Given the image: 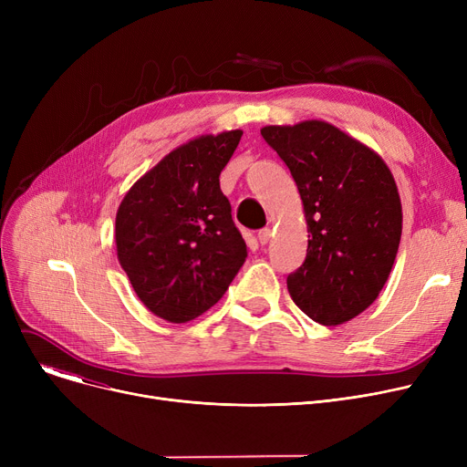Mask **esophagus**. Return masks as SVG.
<instances>
[{
  "mask_svg": "<svg viewBox=\"0 0 467 467\" xmlns=\"http://www.w3.org/2000/svg\"><path fill=\"white\" fill-rule=\"evenodd\" d=\"M271 236H273V231L268 229V227L261 229V231H259V234H257V238H259V242L263 244V246H265V244H268V240H271Z\"/></svg>",
  "mask_w": 467,
  "mask_h": 467,
  "instance_id": "esophagus-1",
  "label": "esophagus"
}]
</instances>
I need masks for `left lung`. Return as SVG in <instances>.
I'll use <instances>...</instances> for the list:
<instances>
[{"label": "left lung", "instance_id": "8db88e82", "mask_svg": "<svg viewBox=\"0 0 467 467\" xmlns=\"http://www.w3.org/2000/svg\"><path fill=\"white\" fill-rule=\"evenodd\" d=\"M261 136L287 164L306 219V259L287 276L289 296L317 324H347L377 301L398 255L403 212L394 174L327 120L268 125Z\"/></svg>", "mask_w": 467, "mask_h": 467}]
</instances>
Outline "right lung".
Here are the masks:
<instances>
[{"label":"right lung","instance_id":"obj_1","mask_svg":"<svg viewBox=\"0 0 467 467\" xmlns=\"http://www.w3.org/2000/svg\"><path fill=\"white\" fill-rule=\"evenodd\" d=\"M242 130L191 138L129 189L115 215V250L138 299L170 324L212 308L248 257L219 174Z\"/></svg>","mask_w":467,"mask_h":467}]
</instances>
